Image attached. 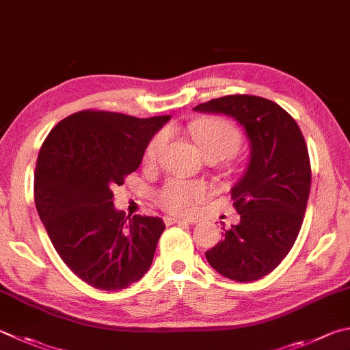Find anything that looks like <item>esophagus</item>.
Instances as JSON below:
<instances>
[{
	"mask_svg": "<svg viewBox=\"0 0 350 350\" xmlns=\"http://www.w3.org/2000/svg\"><path fill=\"white\" fill-rule=\"evenodd\" d=\"M165 224L167 225H173V224H177V225H189L191 221L189 220H185V219H179V217H170V215H167V217H163Z\"/></svg>",
	"mask_w": 350,
	"mask_h": 350,
	"instance_id": "obj_1",
	"label": "esophagus"
}]
</instances>
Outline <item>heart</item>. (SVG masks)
<instances>
[{"mask_svg": "<svg viewBox=\"0 0 350 350\" xmlns=\"http://www.w3.org/2000/svg\"><path fill=\"white\" fill-rule=\"evenodd\" d=\"M191 135L203 156L217 154L220 157H228L236 153L241 142L239 130L224 119L196 122L191 126ZM165 141H167L165 131H159L154 135L145 150V161L154 162ZM209 191L211 189L206 182L176 177L162 187L157 194V202L168 213L189 214L194 211L196 203L205 199Z\"/></svg>", "mask_w": 350, "mask_h": 350, "instance_id": "heart-1", "label": "heart"}]
</instances>
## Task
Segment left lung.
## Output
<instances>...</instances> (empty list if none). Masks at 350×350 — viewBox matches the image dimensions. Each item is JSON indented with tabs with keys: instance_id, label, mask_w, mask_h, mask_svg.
<instances>
[{
	"instance_id": "1",
	"label": "left lung",
	"mask_w": 350,
	"mask_h": 350,
	"mask_svg": "<svg viewBox=\"0 0 350 350\" xmlns=\"http://www.w3.org/2000/svg\"><path fill=\"white\" fill-rule=\"evenodd\" d=\"M194 111L231 116L250 141V162L231 188L240 221L205 256L226 278L258 280L280 265L300 232L310 191L306 142L289 113L260 96L230 94Z\"/></svg>"
}]
</instances>
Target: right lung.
Masks as SVG:
<instances>
[{"label": "right lung", "instance_id": "obj_1", "mask_svg": "<svg viewBox=\"0 0 350 350\" xmlns=\"http://www.w3.org/2000/svg\"><path fill=\"white\" fill-rule=\"evenodd\" d=\"M171 116L139 119L85 110L49 133L35 168V205L70 269L103 291L141 280L153 262L161 217H126L113 188L139 168L148 142Z\"/></svg>", "mask_w": 350, "mask_h": 350}]
</instances>
